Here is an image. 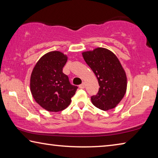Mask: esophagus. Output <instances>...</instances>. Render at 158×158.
I'll use <instances>...</instances> for the list:
<instances>
[{"instance_id": "1", "label": "esophagus", "mask_w": 158, "mask_h": 158, "mask_svg": "<svg viewBox=\"0 0 158 158\" xmlns=\"http://www.w3.org/2000/svg\"><path fill=\"white\" fill-rule=\"evenodd\" d=\"M79 87L80 88V89H84V88H85V84H84V83H82L81 84H80L79 85Z\"/></svg>"}]
</instances>
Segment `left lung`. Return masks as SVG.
<instances>
[{
  "label": "left lung",
  "instance_id": "obj_1",
  "mask_svg": "<svg viewBox=\"0 0 158 158\" xmlns=\"http://www.w3.org/2000/svg\"><path fill=\"white\" fill-rule=\"evenodd\" d=\"M98 80L99 91L91 97L93 105L103 111L114 109L123 98L127 77L118 58L110 50L98 47L82 53Z\"/></svg>",
  "mask_w": 158,
  "mask_h": 158
}]
</instances>
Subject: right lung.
<instances>
[{
  "mask_svg": "<svg viewBox=\"0 0 158 158\" xmlns=\"http://www.w3.org/2000/svg\"><path fill=\"white\" fill-rule=\"evenodd\" d=\"M68 57L62 52H50L42 56L31 76V91L35 100L48 111L68 107L78 87L72 85L63 73Z\"/></svg>",
  "mask_w": 158,
  "mask_h": 158,
  "instance_id": "1",
  "label": "right lung"
}]
</instances>
